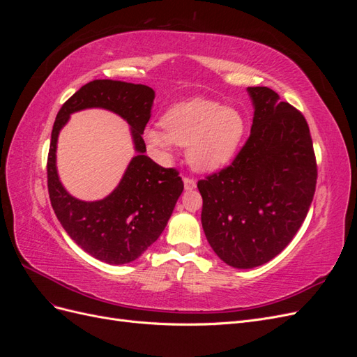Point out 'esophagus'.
Returning a JSON list of instances; mask_svg holds the SVG:
<instances>
[{"instance_id":"34e87169","label":"esophagus","mask_w":357,"mask_h":357,"mask_svg":"<svg viewBox=\"0 0 357 357\" xmlns=\"http://www.w3.org/2000/svg\"><path fill=\"white\" fill-rule=\"evenodd\" d=\"M183 183H185V189L186 190H192V189H195L197 188V180L195 178H192V177H183Z\"/></svg>"}]
</instances>
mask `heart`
Instances as JSON below:
<instances>
[{"label":"heart","instance_id":"obj_1","mask_svg":"<svg viewBox=\"0 0 357 357\" xmlns=\"http://www.w3.org/2000/svg\"><path fill=\"white\" fill-rule=\"evenodd\" d=\"M160 126L164 131L147 129V143L164 153L172 144L188 147L189 164L199 171L218 169L229 162L245 131L238 110L202 98L172 105L162 116Z\"/></svg>","mask_w":357,"mask_h":357}]
</instances>
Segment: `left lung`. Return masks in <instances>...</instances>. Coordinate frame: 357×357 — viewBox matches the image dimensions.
<instances>
[{
    "label": "left lung",
    "mask_w": 357,
    "mask_h": 357,
    "mask_svg": "<svg viewBox=\"0 0 357 357\" xmlns=\"http://www.w3.org/2000/svg\"><path fill=\"white\" fill-rule=\"evenodd\" d=\"M247 91L250 135L231 165L198 181L205 236L225 264L243 269L266 264L291 241L317 183L304 114L265 86Z\"/></svg>",
    "instance_id": "1"
}]
</instances>
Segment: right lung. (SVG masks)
<instances>
[{
    "label": "right lung",
    "mask_w": 357,
    "mask_h": 357,
    "mask_svg": "<svg viewBox=\"0 0 357 357\" xmlns=\"http://www.w3.org/2000/svg\"><path fill=\"white\" fill-rule=\"evenodd\" d=\"M155 91L146 84L117 80L86 83L68 98L53 123L47 156V189L62 228L86 253L110 265L132 262L165 229L183 185L178 171L164 168L144 155L142 137L150 119ZM100 106L114 111L132 126L137 156L130 162L119 186L95 203L73 199L56 172V142L71 112Z\"/></svg>",
    "instance_id": "obj_1"
}]
</instances>
